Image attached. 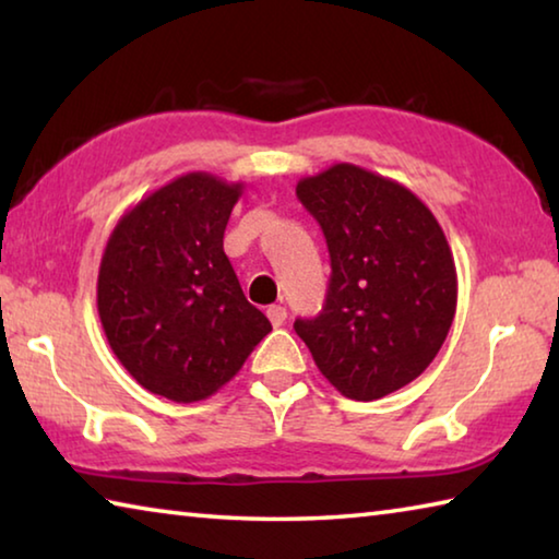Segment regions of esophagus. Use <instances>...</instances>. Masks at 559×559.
<instances>
[{"label": "esophagus", "mask_w": 559, "mask_h": 559, "mask_svg": "<svg viewBox=\"0 0 559 559\" xmlns=\"http://www.w3.org/2000/svg\"><path fill=\"white\" fill-rule=\"evenodd\" d=\"M266 316H269L273 328H281L283 323H286V318H288L286 308H283V306H271V308L266 310Z\"/></svg>", "instance_id": "1"}]
</instances>
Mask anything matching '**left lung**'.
I'll use <instances>...</instances> for the list:
<instances>
[{"label":"left lung","mask_w":559,"mask_h":559,"mask_svg":"<svg viewBox=\"0 0 559 559\" xmlns=\"http://www.w3.org/2000/svg\"><path fill=\"white\" fill-rule=\"evenodd\" d=\"M296 194L325 234L333 273L320 316L293 328L347 400L402 390L456 316V263L437 216L412 189L349 163L302 177Z\"/></svg>","instance_id":"left-lung-1"}]
</instances>
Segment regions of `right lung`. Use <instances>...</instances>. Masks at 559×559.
<instances>
[{"instance_id": "1", "label": "right lung", "mask_w": 559, "mask_h": 559, "mask_svg": "<svg viewBox=\"0 0 559 559\" xmlns=\"http://www.w3.org/2000/svg\"><path fill=\"white\" fill-rule=\"evenodd\" d=\"M241 182L187 173L120 216L98 271V316L120 365L147 392L200 402L271 333L224 253Z\"/></svg>"}]
</instances>
